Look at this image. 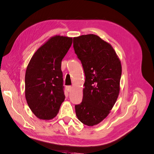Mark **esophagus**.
I'll return each instance as SVG.
<instances>
[{
	"label": "esophagus",
	"mask_w": 154,
	"mask_h": 154,
	"mask_svg": "<svg viewBox=\"0 0 154 154\" xmlns=\"http://www.w3.org/2000/svg\"><path fill=\"white\" fill-rule=\"evenodd\" d=\"M66 90H67V91H68V92H70L71 90H72V86H66Z\"/></svg>",
	"instance_id": "esophagus-1"
}]
</instances>
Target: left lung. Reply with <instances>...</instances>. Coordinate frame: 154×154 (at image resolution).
<instances>
[{
    "mask_svg": "<svg viewBox=\"0 0 154 154\" xmlns=\"http://www.w3.org/2000/svg\"><path fill=\"white\" fill-rule=\"evenodd\" d=\"M73 48L85 75L82 102L75 105L76 115L93 126L107 116L117 100L121 62L112 46L96 35L73 38Z\"/></svg>",
    "mask_w": 154,
    "mask_h": 154,
    "instance_id": "left-lung-1",
    "label": "left lung"
}]
</instances>
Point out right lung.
<instances>
[{"label": "right lung", "mask_w": 154, "mask_h": 154, "mask_svg": "<svg viewBox=\"0 0 154 154\" xmlns=\"http://www.w3.org/2000/svg\"><path fill=\"white\" fill-rule=\"evenodd\" d=\"M72 44V38L55 36L36 51L25 73V97L39 119L56 116L65 99L61 62Z\"/></svg>", "instance_id": "1"}]
</instances>
